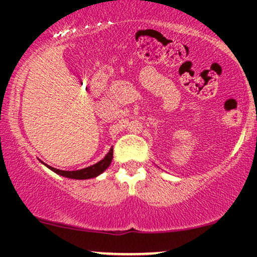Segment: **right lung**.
<instances>
[{
  "mask_svg": "<svg viewBox=\"0 0 257 257\" xmlns=\"http://www.w3.org/2000/svg\"><path fill=\"white\" fill-rule=\"evenodd\" d=\"M112 158H113V149H111L110 152L105 156V158L101 159V161L98 162V163H95L94 166L84 168V169H81V170H72V172H67V170L55 169V168L47 166V164L46 166L48 167L51 170H53L54 173H57L61 176H65V178L84 180V179L95 178V176H98L99 174H101L102 172H104L105 169H107V167L111 164Z\"/></svg>",
  "mask_w": 257,
  "mask_h": 257,
  "instance_id": "obj_1",
  "label": "right lung"
}]
</instances>
